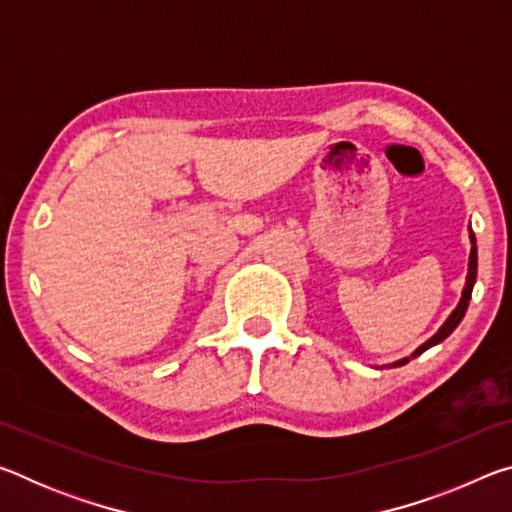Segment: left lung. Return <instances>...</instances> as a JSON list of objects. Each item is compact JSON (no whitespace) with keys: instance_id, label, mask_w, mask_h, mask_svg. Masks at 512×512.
<instances>
[{"instance_id":"1","label":"left lung","mask_w":512,"mask_h":512,"mask_svg":"<svg viewBox=\"0 0 512 512\" xmlns=\"http://www.w3.org/2000/svg\"><path fill=\"white\" fill-rule=\"evenodd\" d=\"M470 230V244H472V248H470V262H467V275H465V287H463V293H461V300H458V305H456V309L452 311V314L447 316V320L443 325H440V329L436 334L431 336L429 341H424L418 350H413L411 352V357H404V359H400V361H393V363H388V368H397V366H404V363H409L411 359H415L418 357V354H422L424 350H429V348H433V345H438V343H443L449 334L454 332V329L458 327V323H461L463 320V316H465V311H467V305H470V298H472V289H474V282H476V262H479V259H476V237H474V232H472V228H467ZM381 368H386V366H381Z\"/></svg>"}]
</instances>
